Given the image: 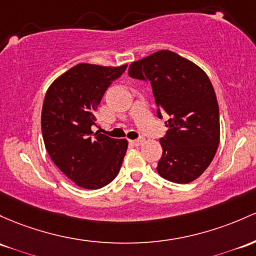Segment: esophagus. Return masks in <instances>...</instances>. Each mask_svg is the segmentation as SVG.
<instances>
[{
	"label": "esophagus",
	"instance_id": "esophagus-1",
	"mask_svg": "<svg viewBox=\"0 0 256 256\" xmlns=\"http://www.w3.org/2000/svg\"><path fill=\"white\" fill-rule=\"evenodd\" d=\"M144 141H146V140L143 138V137H141V138L134 140V141H131V143H132L134 146H136V147H138V146H142L143 143H144Z\"/></svg>",
	"mask_w": 256,
	"mask_h": 256
}]
</instances>
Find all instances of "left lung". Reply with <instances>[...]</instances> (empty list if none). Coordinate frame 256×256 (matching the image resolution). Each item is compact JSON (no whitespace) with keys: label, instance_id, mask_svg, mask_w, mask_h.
Masks as SVG:
<instances>
[{"label":"left lung","instance_id":"left-lung-1","mask_svg":"<svg viewBox=\"0 0 256 256\" xmlns=\"http://www.w3.org/2000/svg\"><path fill=\"white\" fill-rule=\"evenodd\" d=\"M128 75L148 80L158 116L166 113V136L160 140L162 156L156 171L175 184L198 178L214 159L220 143V116L209 78L193 62L169 50L132 62Z\"/></svg>","mask_w":256,"mask_h":256}]
</instances>
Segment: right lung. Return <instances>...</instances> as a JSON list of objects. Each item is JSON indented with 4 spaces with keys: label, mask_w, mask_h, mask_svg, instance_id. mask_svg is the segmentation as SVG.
I'll list each match as a JSON object with an SVG mask.
<instances>
[{
    "label": "right lung",
    "mask_w": 256,
    "mask_h": 256,
    "mask_svg": "<svg viewBox=\"0 0 256 256\" xmlns=\"http://www.w3.org/2000/svg\"><path fill=\"white\" fill-rule=\"evenodd\" d=\"M126 66L80 63L56 78L46 92L41 113L44 147L58 169L78 187H104L122 168L128 141L94 134L91 126L106 88Z\"/></svg>",
    "instance_id": "obj_1"
}]
</instances>
